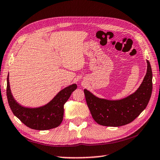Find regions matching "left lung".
Masks as SVG:
<instances>
[{
  "label": "left lung",
  "instance_id": "1",
  "mask_svg": "<svg viewBox=\"0 0 160 160\" xmlns=\"http://www.w3.org/2000/svg\"><path fill=\"white\" fill-rule=\"evenodd\" d=\"M144 80L138 90L126 98L116 101L99 99L84 90L91 114L97 123L104 126L118 127L135 120L150 101L152 90V72L150 62Z\"/></svg>",
  "mask_w": 160,
  "mask_h": 160
}]
</instances>
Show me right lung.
Listing matches in <instances>:
<instances>
[{
  "mask_svg": "<svg viewBox=\"0 0 160 160\" xmlns=\"http://www.w3.org/2000/svg\"><path fill=\"white\" fill-rule=\"evenodd\" d=\"M76 88V84L71 85L59 92L47 105L35 109L23 107L15 102L10 92L8 78H7L6 94L10 109L15 116L29 128L44 131L56 128L61 123L65 103Z\"/></svg>",
  "mask_w": 160,
  "mask_h": 160,
  "instance_id": "obj_1",
  "label": "right lung"
}]
</instances>
